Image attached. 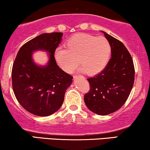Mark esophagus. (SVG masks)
Instances as JSON below:
<instances>
[{
	"label": "esophagus",
	"instance_id": "1",
	"mask_svg": "<svg viewBox=\"0 0 150 150\" xmlns=\"http://www.w3.org/2000/svg\"><path fill=\"white\" fill-rule=\"evenodd\" d=\"M78 76H81V75H79V76H78V75H74V78H76ZM82 77H83V76H82Z\"/></svg>",
	"mask_w": 150,
	"mask_h": 150
}]
</instances>
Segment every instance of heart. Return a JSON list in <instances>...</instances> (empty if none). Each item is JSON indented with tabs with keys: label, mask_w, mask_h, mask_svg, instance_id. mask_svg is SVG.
I'll return each instance as SVG.
<instances>
[{
	"label": "heart",
	"mask_w": 150,
	"mask_h": 150,
	"mask_svg": "<svg viewBox=\"0 0 150 150\" xmlns=\"http://www.w3.org/2000/svg\"><path fill=\"white\" fill-rule=\"evenodd\" d=\"M110 52L111 47L107 39L79 33L67 41L65 48L60 46L55 50L54 58L59 67L66 72H71L80 63L82 71L94 75L105 68Z\"/></svg>",
	"instance_id": "b5f03b06"
}]
</instances>
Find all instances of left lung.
<instances>
[{
    "label": "left lung",
    "mask_w": 150,
    "mask_h": 150,
    "mask_svg": "<svg viewBox=\"0 0 150 150\" xmlns=\"http://www.w3.org/2000/svg\"><path fill=\"white\" fill-rule=\"evenodd\" d=\"M103 33L111 47V58L99 74L87 79L90 90L84 96L87 108L100 115L120 109L130 95L134 81L132 57L124 44Z\"/></svg>",
    "instance_id": "1"
}]
</instances>
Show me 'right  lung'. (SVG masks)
<instances>
[{"label":"right lung","instance_id":"add662e5","mask_svg":"<svg viewBox=\"0 0 150 150\" xmlns=\"http://www.w3.org/2000/svg\"><path fill=\"white\" fill-rule=\"evenodd\" d=\"M62 33H44L28 41L18 51L12 67V87L22 107L38 116H49L57 111L64 100L73 77L57 65L54 51L61 43ZM43 50L50 53L46 67L37 66L32 53Z\"/></svg>","mask_w":150,"mask_h":150}]
</instances>
